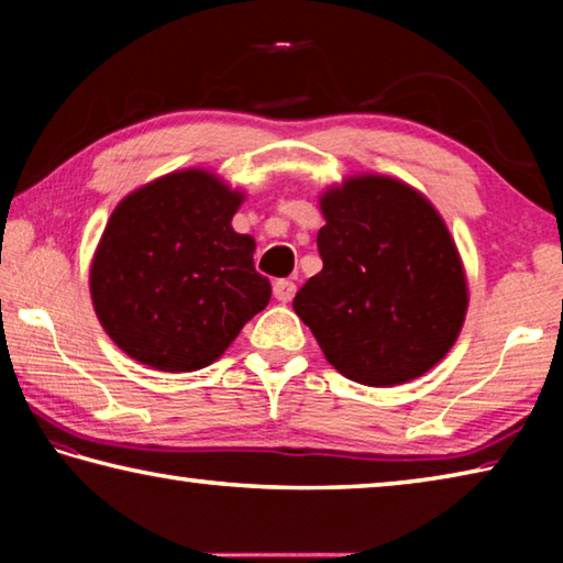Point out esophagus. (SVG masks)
I'll list each match as a JSON object with an SVG mask.
<instances>
[{
	"instance_id": "obj_1",
	"label": "esophagus",
	"mask_w": 563,
	"mask_h": 563,
	"mask_svg": "<svg viewBox=\"0 0 563 563\" xmlns=\"http://www.w3.org/2000/svg\"><path fill=\"white\" fill-rule=\"evenodd\" d=\"M295 283L292 280H275V285H273V295H275V300H280V302H290L292 298H295Z\"/></svg>"
}]
</instances>
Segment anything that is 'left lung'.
Returning <instances> with one entry per match:
<instances>
[{"mask_svg":"<svg viewBox=\"0 0 563 563\" xmlns=\"http://www.w3.org/2000/svg\"><path fill=\"white\" fill-rule=\"evenodd\" d=\"M322 271L292 308L338 373L367 387L424 375L460 335L466 278L437 208L389 176H352L320 198Z\"/></svg>","mask_w":563,"mask_h":563,"instance_id":"1","label":"left lung"}]
</instances>
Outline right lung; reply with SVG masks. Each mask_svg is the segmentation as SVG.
<instances>
[{"instance_id":"1","label":"right lung","mask_w":563,"mask_h":563,"mask_svg":"<svg viewBox=\"0 0 563 563\" xmlns=\"http://www.w3.org/2000/svg\"><path fill=\"white\" fill-rule=\"evenodd\" d=\"M241 203V190L216 174L186 168L113 208L89 288L101 328L129 357L161 373H194L268 305L255 241L231 225Z\"/></svg>"}]
</instances>
